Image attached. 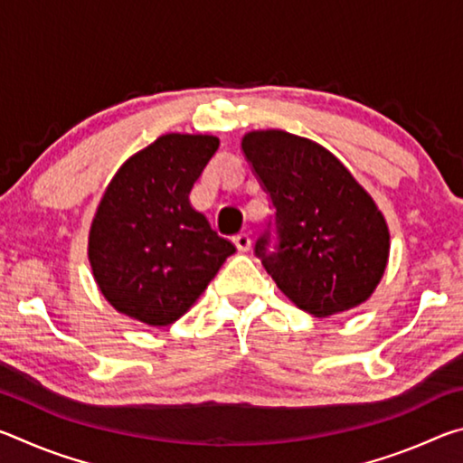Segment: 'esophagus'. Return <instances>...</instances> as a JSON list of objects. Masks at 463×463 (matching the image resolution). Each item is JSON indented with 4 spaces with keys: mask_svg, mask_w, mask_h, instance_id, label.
<instances>
[{
    "mask_svg": "<svg viewBox=\"0 0 463 463\" xmlns=\"http://www.w3.org/2000/svg\"><path fill=\"white\" fill-rule=\"evenodd\" d=\"M232 242H234V245H237V249L241 250V253H245V250L250 249V237H249V232H239L237 237L232 239Z\"/></svg>",
    "mask_w": 463,
    "mask_h": 463,
    "instance_id": "obj_1",
    "label": "esophagus"
}]
</instances>
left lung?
I'll return each instance as SVG.
<instances>
[{
    "mask_svg": "<svg viewBox=\"0 0 463 463\" xmlns=\"http://www.w3.org/2000/svg\"><path fill=\"white\" fill-rule=\"evenodd\" d=\"M242 153L276 210L255 242L265 271L298 308L317 318L365 302L388 265L386 218L351 171L315 140L284 130H253Z\"/></svg>",
    "mask_w": 463,
    "mask_h": 463,
    "instance_id": "1",
    "label": "left lung"
}]
</instances>
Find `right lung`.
<instances>
[{
	"mask_svg": "<svg viewBox=\"0 0 463 463\" xmlns=\"http://www.w3.org/2000/svg\"><path fill=\"white\" fill-rule=\"evenodd\" d=\"M218 145L210 135H163L108 184L88 255L99 292L122 315L148 326L175 323L237 250L190 203Z\"/></svg>",
	"mask_w": 463,
	"mask_h": 463,
	"instance_id": "obj_1",
	"label": "right lung"
}]
</instances>
